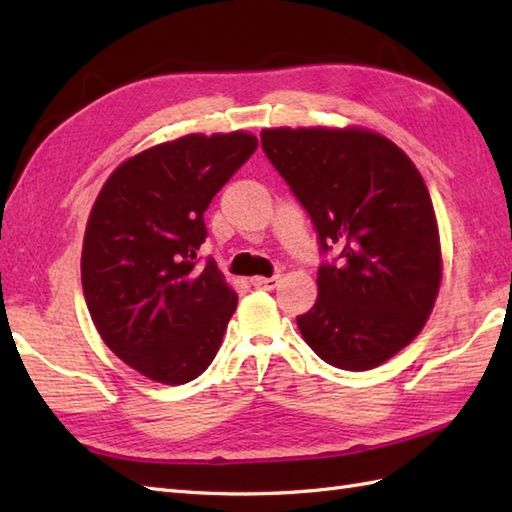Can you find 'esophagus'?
Here are the masks:
<instances>
[{
  "instance_id": "obj_1",
  "label": "esophagus",
  "mask_w": 512,
  "mask_h": 512,
  "mask_svg": "<svg viewBox=\"0 0 512 512\" xmlns=\"http://www.w3.org/2000/svg\"><path fill=\"white\" fill-rule=\"evenodd\" d=\"M250 284L257 290H275L279 286V277H253Z\"/></svg>"
}]
</instances>
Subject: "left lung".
Here are the masks:
<instances>
[{"instance_id":"1","label":"left lung","mask_w":512,"mask_h":512,"mask_svg":"<svg viewBox=\"0 0 512 512\" xmlns=\"http://www.w3.org/2000/svg\"><path fill=\"white\" fill-rule=\"evenodd\" d=\"M262 149L317 228L319 297L297 325L314 354L365 372L416 339L442 277L436 213L416 165L367 129H264Z\"/></svg>"}]
</instances>
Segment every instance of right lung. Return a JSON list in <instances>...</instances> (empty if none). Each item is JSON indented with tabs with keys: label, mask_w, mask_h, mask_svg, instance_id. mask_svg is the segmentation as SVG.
I'll return each instance as SVG.
<instances>
[{
	"label": "right lung",
	"mask_w": 512,
	"mask_h": 512,
	"mask_svg": "<svg viewBox=\"0 0 512 512\" xmlns=\"http://www.w3.org/2000/svg\"><path fill=\"white\" fill-rule=\"evenodd\" d=\"M255 149L246 132L156 145L125 160L92 206L81 255L90 317L156 383H189L220 350L237 295L213 259L198 268L204 211Z\"/></svg>",
	"instance_id": "1"
}]
</instances>
